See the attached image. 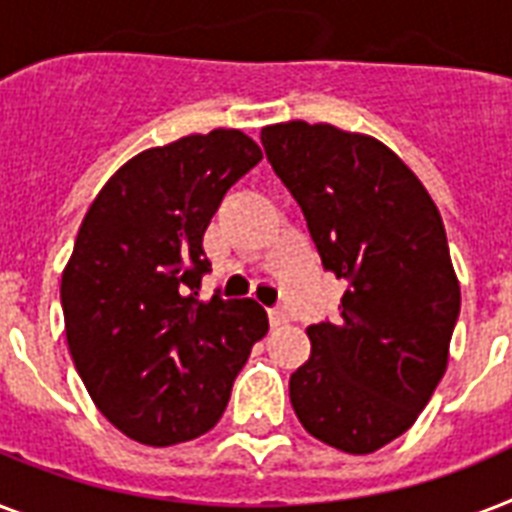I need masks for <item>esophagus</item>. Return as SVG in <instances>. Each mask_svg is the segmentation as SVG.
<instances>
[{"instance_id":"obj_1","label":"esophagus","mask_w":512,"mask_h":512,"mask_svg":"<svg viewBox=\"0 0 512 512\" xmlns=\"http://www.w3.org/2000/svg\"><path fill=\"white\" fill-rule=\"evenodd\" d=\"M268 321H271V327H284L289 321V316L284 308H271V311H268Z\"/></svg>"}]
</instances>
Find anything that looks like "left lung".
I'll use <instances>...</instances> for the list:
<instances>
[{
  "mask_svg": "<svg viewBox=\"0 0 512 512\" xmlns=\"http://www.w3.org/2000/svg\"><path fill=\"white\" fill-rule=\"evenodd\" d=\"M260 140L321 265L345 281L340 321L305 329L311 356L289 377V398L313 438L372 454L412 428L449 364L460 281L444 220L372 135L295 119Z\"/></svg>",
  "mask_w": 512,
  "mask_h": 512,
  "instance_id": "1",
  "label": "left lung"
}]
</instances>
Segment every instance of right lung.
Returning a JSON list of instances; mask_svg holds the SVG:
<instances>
[{"label":"right lung","mask_w":512,"mask_h":512,"mask_svg":"<svg viewBox=\"0 0 512 512\" xmlns=\"http://www.w3.org/2000/svg\"><path fill=\"white\" fill-rule=\"evenodd\" d=\"M260 159L255 140L223 127L148 148L108 177L79 225L60 279L68 350L100 414L138 444L215 428L268 332L255 300H199L204 231Z\"/></svg>","instance_id":"obj_1"}]
</instances>
